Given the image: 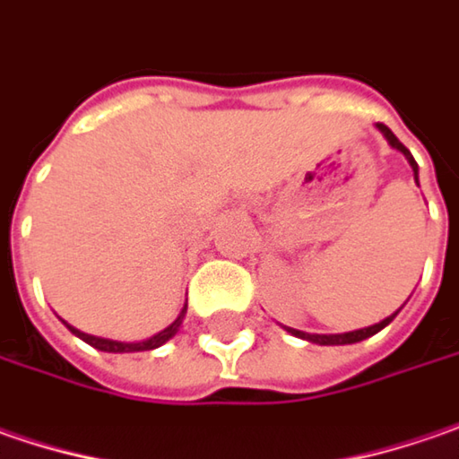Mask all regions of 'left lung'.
<instances>
[{"instance_id":"obj_1","label":"left lung","mask_w":459,"mask_h":459,"mask_svg":"<svg viewBox=\"0 0 459 459\" xmlns=\"http://www.w3.org/2000/svg\"><path fill=\"white\" fill-rule=\"evenodd\" d=\"M377 130L383 133V138L390 143V149L401 151L403 156H406V161L411 164V169H413V179H416V185H419V164L413 161V156H411V151L393 135V130L388 126H383V123H377ZM406 306V303H403ZM401 306V308H403ZM401 308L395 310V313H390L388 318H383L380 324H375V326H368V329H357V331H344V333H308V331H298V329H290L285 326V331H290L292 336H298V339H306V342H313V344H321V347H342V344H357V342H365L369 336H375L377 331H383L388 326L390 321L401 313Z\"/></svg>"}]
</instances>
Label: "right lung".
I'll return each mask as SVG.
<instances>
[{
    "label": "right lung",
    "mask_w": 459,
    "mask_h": 459,
    "mask_svg": "<svg viewBox=\"0 0 459 459\" xmlns=\"http://www.w3.org/2000/svg\"><path fill=\"white\" fill-rule=\"evenodd\" d=\"M185 313H187V303L185 308L179 310V316L171 321L167 329H161L159 333H153L149 339H141V342H115V339H105V336H91V333H84V331L74 329L69 326V331L74 336H79L82 342H87L90 347L100 349V351H112V354H126V351H149V349H159L161 344H167L171 336H177V331L182 329V321H185Z\"/></svg>",
    "instance_id": "obj_1"
}]
</instances>
